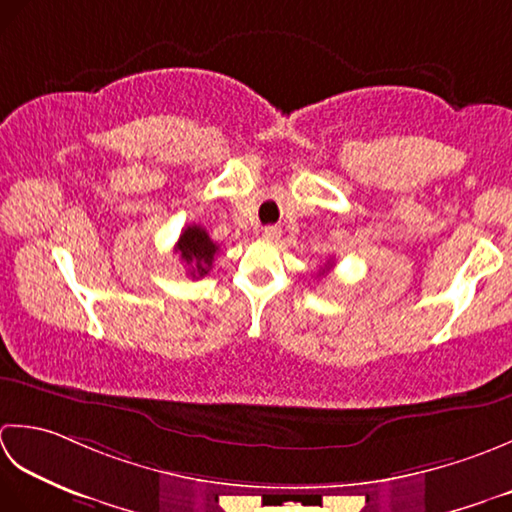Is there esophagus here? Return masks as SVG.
Instances as JSON below:
<instances>
[{"mask_svg":"<svg viewBox=\"0 0 512 512\" xmlns=\"http://www.w3.org/2000/svg\"><path fill=\"white\" fill-rule=\"evenodd\" d=\"M263 236H265V238H269V241H276V238L280 236V229H278V227H274V225H269V227H265V229H263Z\"/></svg>","mask_w":512,"mask_h":512,"instance_id":"esophagus-1","label":"esophagus"}]
</instances>
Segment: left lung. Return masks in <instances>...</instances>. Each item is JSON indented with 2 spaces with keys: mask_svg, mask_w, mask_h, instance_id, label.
<instances>
[{
  "mask_svg": "<svg viewBox=\"0 0 512 512\" xmlns=\"http://www.w3.org/2000/svg\"><path fill=\"white\" fill-rule=\"evenodd\" d=\"M325 274H327V269H322V271H320V276H325Z\"/></svg>",
  "mask_w": 512,
  "mask_h": 512,
  "instance_id": "left-lung-1",
  "label": "left lung"
}]
</instances>
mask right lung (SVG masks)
I'll return each mask as SVG.
<instances>
[{
  "mask_svg": "<svg viewBox=\"0 0 512 512\" xmlns=\"http://www.w3.org/2000/svg\"><path fill=\"white\" fill-rule=\"evenodd\" d=\"M174 252L181 256L187 267H190L187 271H190L192 278H203L210 274L218 245L201 225H187L179 236V243H176Z\"/></svg>",
  "mask_w": 512,
  "mask_h": 512,
  "instance_id": "1",
  "label": "right lung"
}]
</instances>
